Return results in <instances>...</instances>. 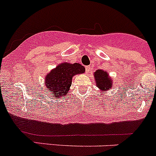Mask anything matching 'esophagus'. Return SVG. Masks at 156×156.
I'll return each instance as SVG.
<instances>
[{
  "instance_id": "34e87169",
  "label": "esophagus",
  "mask_w": 156,
  "mask_h": 156,
  "mask_svg": "<svg viewBox=\"0 0 156 156\" xmlns=\"http://www.w3.org/2000/svg\"><path fill=\"white\" fill-rule=\"evenodd\" d=\"M91 70V68L90 66H86V73H90Z\"/></svg>"
}]
</instances>
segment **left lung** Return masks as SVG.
Segmentation results:
<instances>
[{"label": "left lung", "instance_id": "obj_1", "mask_svg": "<svg viewBox=\"0 0 156 156\" xmlns=\"http://www.w3.org/2000/svg\"><path fill=\"white\" fill-rule=\"evenodd\" d=\"M94 76L97 82V86L99 87V89L101 90L103 93L104 91L109 90L112 88L113 80H110L108 73L102 69H98L94 73Z\"/></svg>", "mask_w": 156, "mask_h": 156}]
</instances>
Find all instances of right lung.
<instances>
[{
	"label": "right lung",
	"instance_id": "obj_1",
	"mask_svg": "<svg viewBox=\"0 0 156 156\" xmlns=\"http://www.w3.org/2000/svg\"><path fill=\"white\" fill-rule=\"evenodd\" d=\"M85 68L80 63H62L52 69L45 76L46 90L55 95V98H63L68 94L73 76L83 73Z\"/></svg>",
	"mask_w": 156,
	"mask_h": 156
}]
</instances>
